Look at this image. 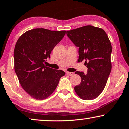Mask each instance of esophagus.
Instances as JSON below:
<instances>
[{
  "label": "esophagus",
  "instance_id": "esophagus-1",
  "mask_svg": "<svg viewBox=\"0 0 129 129\" xmlns=\"http://www.w3.org/2000/svg\"><path fill=\"white\" fill-rule=\"evenodd\" d=\"M66 74L68 76H73L74 75V73L73 72H67Z\"/></svg>",
  "mask_w": 129,
  "mask_h": 129
}]
</instances>
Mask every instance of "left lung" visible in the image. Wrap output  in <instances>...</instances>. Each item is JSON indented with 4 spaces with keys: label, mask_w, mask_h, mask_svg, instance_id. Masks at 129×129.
Listing matches in <instances>:
<instances>
[{
    "label": "left lung",
    "mask_w": 129,
    "mask_h": 129,
    "mask_svg": "<svg viewBox=\"0 0 129 129\" xmlns=\"http://www.w3.org/2000/svg\"><path fill=\"white\" fill-rule=\"evenodd\" d=\"M67 35L78 48V62L85 60L88 72L76 71L81 82L75 87L77 94L83 100L97 98L105 87L112 69V45L101 28L86 25L67 31Z\"/></svg>",
    "instance_id": "1"
}]
</instances>
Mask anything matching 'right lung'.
Returning <instances> with one entry per match:
<instances>
[{"label": "right lung", "mask_w": 129, "mask_h": 129, "mask_svg": "<svg viewBox=\"0 0 129 129\" xmlns=\"http://www.w3.org/2000/svg\"><path fill=\"white\" fill-rule=\"evenodd\" d=\"M65 34V30L36 28L25 32L17 41L14 53L15 73L21 87L35 99L49 97L65 75L63 71L44 64Z\"/></svg>", "instance_id": "right-lung-1"}]
</instances>
